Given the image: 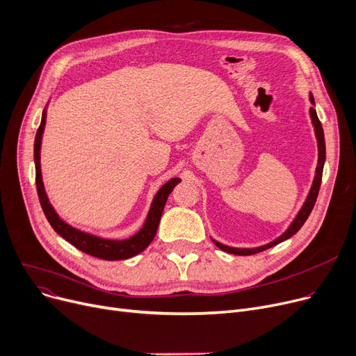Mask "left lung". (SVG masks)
<instances>
[{"mask_svg":"<svg viewBox=\"0 0 356 356\" xmlns=\"http://www.w3.org/2000/svg\"><path fill=\"white\" fill-rule=\"evenodd\" d=\"M310 101L312 104L314 106V98H313V94H310ZM310 115H312V122H313V126H314V131H316V138H317V146H318V162H317V168H316V177H314V181H313V185H312V190L309 193V197L306 200V202H304V206L301 207L300 213L297 214V217L294 218V222L291 223V226L289 227V230H286L284 234H281L278 239H275L274 242H270L268 245H264V246H259V248H255V249H238V248H230V246H226V245H222L218 243L216 241H213L216 243L217 248H220L222 250L227 252V253H233V255H242V257H246V255H253V253H259L262 250H266L269 248H273L284 241H286L289 238H291L293 234H296L301 226L306 223V220L309 218L314 204H316V200H317V195H318V190H320V184H321V175H323V165H325V159H326V145H325V133H323V127H321V123L318 120L317 117V113L316 110L312 107L310 108Z\"/></svg>","mask_w":356,"mask_h":356,"instance_id":"1","label":"left lung"}]
</instances>
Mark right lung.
Masks as SVG:
<instances>
[{"label": "right lung", "mask_w": 356, "mask_h": 356, "mask_svg": "<svg viewBox=\"0 0 356 356\" xmlns=\"http://www.w3.org/2000/svg\"><path fill=\"white\" fill-rule=\"evenodd\" d=\"M44 123H46V111H43V114H42V122H40V126L36 133V139H35V163H36L38 195L40 200V206L43 209V213L47 218V222L50 223V226H52L54 230L58 234H60L65 241L74 245L76 249L88 253V255H91V257L104 259V261L127 259V258L138 255V253H140L142 250H145L155 238L168 195L172 193L174 187L178 182H181V179L172 178V179H169L165 185H162L161 190L156 193V195L154 198V202H152L143 227L136 234L131 236V238L124 239V241H110V239L97 238V236L90 234V233H83V232L63 222V220L56 214L54 207L50 206L47 195L44 193L43 181H42V171H40V145H42V134L44 130Z\"/></svg>", "instance_id": "1"}]
</instances>
